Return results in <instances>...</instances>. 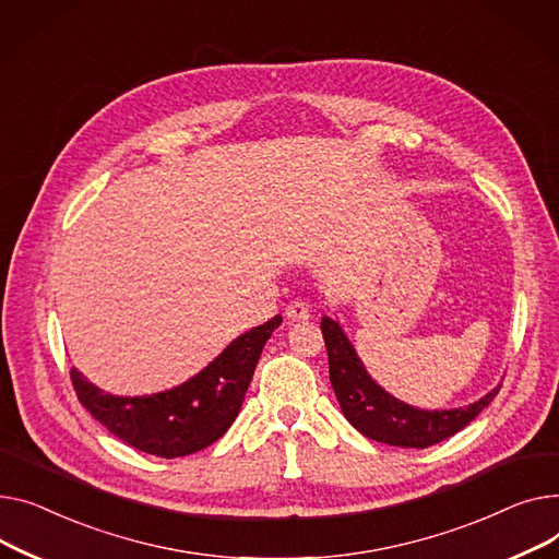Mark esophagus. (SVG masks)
<instances>
[{
  "instance_id": "1",
  "label": "esophagus",
  "mask_w": 559,
  "mask_h": 559,
  "mask_svg": "<svg viewBox=\"0 0 559 559\" xmlns=\"http://www.w3.org/2000/svg\"><path fill=\"white\" fill-rule=\"evenodd\" d=\"M286 318H288V320H307V318H309V307H307V302L293 300V302L286 307Z\"/></svg>"
}]
</instances>
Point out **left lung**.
Wrapping results in <instances>:
<instances>
[{"instance_id":"obj_1","label":"left lung","mask_w":559,"mask_h":559,"mask_svg":"<svg viewBox=\"0 0 559 559\" xmlns=\"http://www.w3.org/2000/svg\"><path fill=\"white\" fill-rule=\"evenodd\" d=\"M322 338L330 356V381L343 408L356 431L370 440L392 444L426 449L457 433L499 395L495 388L476 404L451 411H419L413 408L377 385L360 364L347 336L332 318L320 322Z\"/></svg>"}]
</instances>
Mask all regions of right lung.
<instances>
[{"instance_id":"add662e5","label":"right lung","mask_w":559,"mask_h":559,"mask_svg":"<svg viewBox=\"0 0 559 559\" xmlns=\"http://www.w3.org/2000/svg\"><path fill=\"white\" fill-rule=\"evenodd\" d=\"M282 316L252 326L229 343L212 364L187 383L151 397H115L72 370L79 402L106 429L144 453L189 455L216 442L241 411L257 360Z\"/></svg>"}]
</instances>
